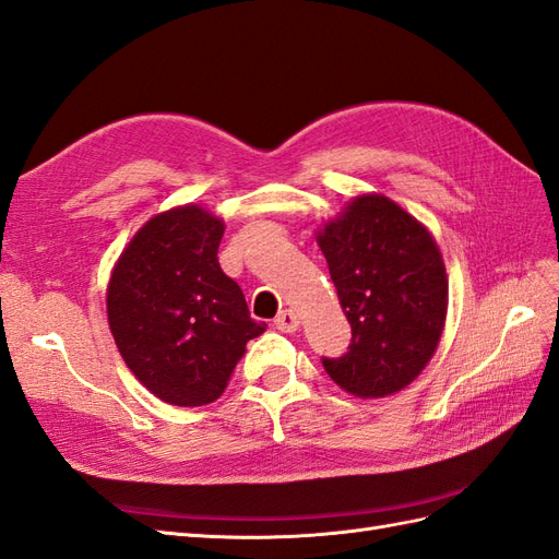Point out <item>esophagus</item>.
<instances>
[{
  "mask_svg": "<svg viewBox=\"0 0 559 559\" xmlns=\"http://www.w3.org/2000/svg\"><path fill=\"white\" fill-rule=\"evenodd\" d=\"M276 328L281 330V332H295L297 328H299V316L293 311V309H285V311H281L278 316H276Z\"/></svg>",
  "mask_w": 559,
  "mask_h": 559,
  "instance_id": "34e87169",
  "label": "esophagus"
}]
</instances>
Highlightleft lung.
<instances>
[{"mask_svg": "<svg viewBox=\"0 0 559 559\" xmlns=\"http://www.w3.org/2000/svg\"><path fill=\"white\" fill-rule=\"evenodd\" d=\"M316 241L354 334L342 358H323L325 372L356 397L403 391L433 358L448 318L436 238L389 197L358 194Z\"/></svg>", "mask_w": 559, "mask_h": 559, "instance_id": "8db88e82", "label": "left lung"}]
</instances>
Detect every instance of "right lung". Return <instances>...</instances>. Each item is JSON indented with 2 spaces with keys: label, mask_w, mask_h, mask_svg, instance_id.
Instances as JSON below:
<instances>
[{
  "label": "right lung",
  "mask_w": 559,
  "mask_h": 559,
  "mask_svg": "<svg viewBox=\"0 0 559 559\" xmlns=\"http://www.w3.org/2000/svg\"><path fill=\"white\" fill-rule=\"evenodd\" d=\"M225 222L199 203L147 219L107 283V321L138 381L168 405L225 393L246 344L266 330L217 262Z\"/></svg>",
  "instance_id": "1"
}]
</instances>
